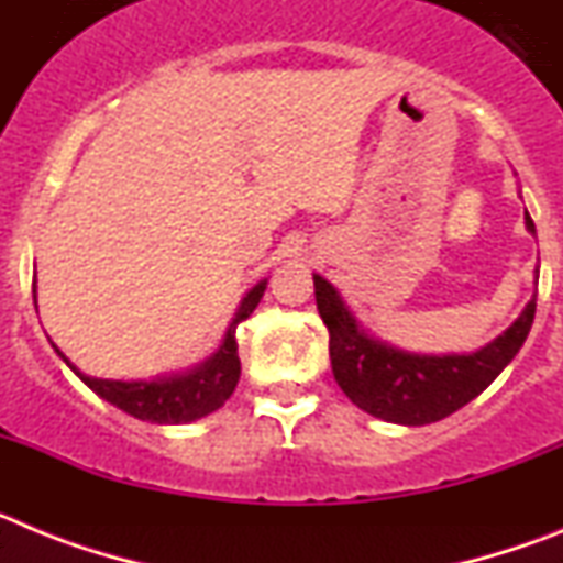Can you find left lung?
Masks as SVG:
<instances>
[{"mask_svg":"<svg viewBox=\"0 0 563 563\" xmlns=\"http://www.w3.org/2000/svg\"><path fill=\"white\" fill-rule=\"evenodd\" d=\"M525 225L536 233L527 211ZM312 282L318 312L330 330V361L338 386L357 409L397 426H429L479 397L514 361L536 318L533 296L514 324L482 350L471 355H417L363 330L324 276L312 273Z\"/></svg>","mask_w":563,"mask_h":563,"instance_id":"1","label":"left lung"}]
</instances>
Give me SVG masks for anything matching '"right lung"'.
Instances as JSON below:
<instances>
[{"mask_svg":"<svg viewBox=\"0 0 563 563\" xmlns=\"http://www.w3.org/2000/svg\"><path fill=\"white\" fill-rule=\"evenodd\" d=\"M267 287L265 282H258L247 296L242 298L236 316H233L231 327H228L225 338H222L220 350L197 363L194 369L177 372V375H161L152 380H103V377L84 375L78 366L69 363V357L53 343V350L58 352L69 369L76 372L89 389L103 397L107 402L118 406L126 415L137 417V420L157 422V426H180V422H194L200 417L211 415L233 395L239 383V355H236V324L245 321L256 305L262 301ZM33 305H36V285H33Z\"/></svg>","mask_w":563,"mask_h":563,"instance_id":"right-lung-1","label":"right lung"}]
</instances>
